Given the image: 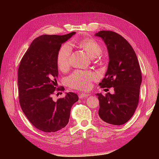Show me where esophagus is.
Returning a JSON list of instances; mask_svg holds the SVG:
<instances>
[{"label":"esophagus","instance_id":"34e87169","mask_svg":"<svg viewBox=\"0 0 159 159\" xmlns=\"http://www.w3.org/2000/svg\"><path fill=\"white\" fill-rule=\"evenodd\" d=\"M89 95V94H88V93H81V94H80L79 97H80V99H82V98H85L88 97Z\"/></svg>","mask_w":159,"mask_h":159}]
</instances>
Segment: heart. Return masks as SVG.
<instances>
[{
    "mask_svg": "<svg viewBox=\"0 0 159 159\" xmlns=\"http://www.w3.org/2000/svg\"><path fill=\"white\" fill-rule=\"evenodd\" d=\"M81 49L85 52L91 58L99 57L102 48L99 43L91 38H85L75 42ZM71 49L70 45L61 46L57 52L56 62L58 69L62 71L68 70L71 64ZM98 79V75L92 71L75 70L66 78V84L70 88L87 90L92 85L93 81Z\"/></svg>",
    "mask_w": 159,
    "mask_h": 159,
    "instance_id": "obj_1",
    "label": "heart"
}]
</instances>
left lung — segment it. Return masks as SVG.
Returning <instances> with one entry per match:
<instances>
[{"label": "left lung", "instance_id": "1", "mask_svg": "<svg viewBox=\"0 0 159 159\" xmlns=\"http://www.w3.org/2000/svg\"><path fill=\"white\" fill-rule=\"evenodd\" d=\"M106 44L109 61L101 88H113L114 94L97 93L99 115L103 121L121 125L132 117L139 103L142 82L137 55L131 44L119 34L101 30L95 34Z\"/></svg>", "mask_w": 159, "mask_h": 159}]
</instances>
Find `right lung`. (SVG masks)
I'll return each mask as SVG.
<instances>
[{
	"label": "right lung",
	"instance_id": "right-lung-1",
	"mask_svg": "<svg viewBox=\"0 0 159 159\" xmlns=\"http://www.w3.org/2000/svg\"><path fill=\"white\" fill-rule=\"evenodd\" d=\"M42 35L34 40L22 57L18 71L19 102L23 113L38 129L54 133L69 122L71 108L78 101L73 92L56 102L52 99L58 76L56 57L63 44L74 35Z\"/></svg>",
	"mask_w": 159,
	"mask_h": 159
}]
</instances>
